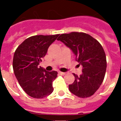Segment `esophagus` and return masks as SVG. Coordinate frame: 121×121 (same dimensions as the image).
<instances>
[{"mask_svg": "<svg viewBox=\"0 0 121 121\" xmlns=\"http://www.w3.org/2000/svg\"><path fill=\"white\" fill-rule=\"evenodd\" d=\"M59 74L60 75H62V76H64L65 74V73H64V72H61V71H59Z\"/></svg>", "mask_w": 121, "mask_h": 121, "instance_id": "obj_1", "label": "esophagus"}]
</instances>
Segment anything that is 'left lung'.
<instances>
[{
	"instance_id": "obj_1",
	"label": "left lung",
	"mask_w": 121,
	"mask_h": 121,
	"mask_svg": "<svg viewBox=\"0 0 121 121\" xmlns=\"http://www.w3.org/2000/svg\"><path fill=\"white\" fill-rule=\"evenodd\" d=\"M57 40L72 50L76 61L83 67L82 74H73L75 80L69 85L70 91L79 98L91 96L102 84L106 71V56L102 45L92 36L82 32L62 34Z\"/></svg>"
}]
</instances>
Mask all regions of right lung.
Here are the masks:
<instances>
[{
	"mask_svg": "<svg viewBox=\"0 0 121 121\" xmlns=\"http://www.w3.org/2000/svg\"><path fill=\"white\" fill-rule=\"evenodd\" d=\"M59 35L31 36L15 51L13 60L14 73L22 89L32 98H45L53 91V82L57 72L46 71L39 65Z\"/></svg>",
	"mask_w": 121,
	"mask_h": 121,
	"instance_id": "add662e5",
	"label": "right lung"
}]
</instances>
